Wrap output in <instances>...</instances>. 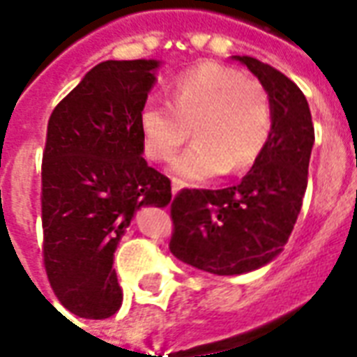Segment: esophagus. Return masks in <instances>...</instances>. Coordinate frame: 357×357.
I'll list each match as a JSON object with an SVG mask.
<instances>
[{
	"instance_id": "esophagus-1",
	"label": "esophagus",
	"mask_w": 357,
	"mask_h": 357,
	"mask_svg": "<svg viewBox=\"0 0 357 357\" xmlns=\"http://www.w3.org/2000/svg\"><path fill=\"white\" fill-rule=\"evenodd\" d=\"M179 189H181V181H179V179H176V178H172V193L176 195Z\"/></svg>"
}]
</instances>
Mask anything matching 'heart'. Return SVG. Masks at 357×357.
I'll use <instances>...</instances> for the list:
<instances>
[{
    "label": "heart",
    "instance_id": "1",
    "mask_svg": "<svg viewBox=\"0 0 357 357\" xmlns=\"http://www.w3.org/2000/svg\"><path fill=\"white\" fill-rule=\"evenodd\" d=\"M145 155L166 162L191 137L172 170L187 181L239 174L262 156L273 130L271 101L262 84L233 66L202 63L181 73L170 102L149 99L139 114Z\"/></svg>",
    "mask_w": 357,
    "mask_h": 357
}]
</instances>
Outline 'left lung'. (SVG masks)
<instances>
[{
  "label": "left lung",
  "instance_id": "1",
  "mask_svg": "<svg viewBox=\"0 0 357 357\" xmlns=\"http://www.w3.org/2000/svg\"><path fill=\"white\" fill-rule=\"evenodd\" d=\"M269 95L273 130L262 156L237 185L181 189L170 202V250L214 275H239L271 262L300 214L315 133L304 93L283 73L235 57Z\"/></svg>",
  "mask_w": 357,
  "mask_h": 357
}]
</instances>
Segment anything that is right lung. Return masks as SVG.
<instances>
[{"mask_svg":"<svg viewBox=\"0 0 357 357\" xmlns=\"http://www.w3.org/2000/svg\"><path fill=\"white\" fill-rule=\"evenodd\" d=\"M156 61H105L53 109L42 158L43 268L59 302L105 319L122 306L112 258L135 210L166 206L170 179L143 158L139 114Z\"/></svg>","mask_w":357,"mask_h":357,"instance_id":"obj_1","label":"right lung"}]
</instances>
